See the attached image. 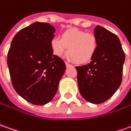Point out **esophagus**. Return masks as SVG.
Instances as JSON below:
<instances>
[{
	"label": "esophagus",
	"mask_w": 131,
	"mask_h": 131,
	"mask_svg": "<svg viewBox=\"0 0 131 131\" xmlns=\"http://www.w3.org/2000/svg\"><path fill=\"white\" fill-rule=\"evenodd\" d=\"M66 64V66H67V67H72V64H69V63H68V62H65Z\"/></svg>",
	"instance_id": "esophagus-1"
}]
</instances>
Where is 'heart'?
<instances>
[{"label":"heart","mask_w":131,"mask_h":131,"mask_svg":"<svg viewBox=\"0 0 131 131\" xmlns=\"http://www.w3.org/2000/svg\"><path fill=\"white\" fill-rule=\"evenodd\" d=\"M51 47L54 55L62 57L68 48V58L77 63L90 62L97 51L98 40L93 33L73 28L68 29L61 36L51 41Z\"/></svg>","instance_id":"obj_1"}]
</instances>
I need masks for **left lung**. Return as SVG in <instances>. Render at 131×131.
Listing matches in <instances>:
<instances>
[{"instance_id":"obj_1","label":"left lung","mask_w":131,"mask_h":131,"mask_svg":"<svg viewBox=\"0 0 131 131\" xmlns=\"http://www.w3.org/2000/svg\"><path fill=\"white\" fill-rule=\"evenodd\" d=\"M98 47L91 62L75 68L81 95L91 103L100 104L111 97L122 82L125 54L115 34L100 26L94 31Z\"/></svg>"}]
</instances>
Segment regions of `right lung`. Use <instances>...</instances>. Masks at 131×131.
Instances as JSON below:
<instances>
[{"mask_svg": "<svg viewBox=\"0 0 131 131\" xmlns=\"http://www.w3.org/2000/svg\"><path fill=\"white\" fill-rule=\"evenodd\" d=\"M54 32L50 24L35 22L17 33L8 52L13 88L34 105H45L54 98L65 72L64 62L51 49Z\"/></svg>", "mask_w": 131, "mask_h": 131, "instance_id": "right-lung-1", "label": "right lung"}]
</instances>
